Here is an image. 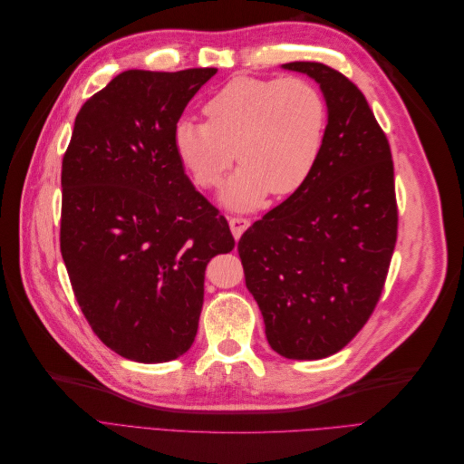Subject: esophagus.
I'll return each instance as SVG.
<instances>
[{
	"instance_id": "34e87169",
	"label": "esophagus",
	"mask_w": 464,
	"mask_h": 464,
	"mask_svg": "<svg viewBox=\"0 0 464 464\" xmlns=\"http://www.w3.org/2000/svg\"><path fill=\"white\" fill-rule=\"evenodd\" d=\"M228 224H230V230H232V234H234V237L237 240V237H240V236L247 230L249 220H247V218H242V217H230V218H228Z\"/></svg>"
}]
</instances>
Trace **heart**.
I'll return each instance as SVG.
<instances>
[{
    "label": "heart",
    "instance_id": "1",
    "mask_svg": "<svg viewBox=\"0 0 464 464\" xmlns=\"http://www.w3.org/2000/svg\"><path fill=\"white\" fill-rule=\"evenodd\" d=\"M207 121L179 118L172 141L181 166L203 189L217 188L242 162L220 201L249 210L269 195L298 191L319 162L329 108L323 92L302 77H236L208 98Z\"/></svg>",
    "mask_w": 464,
    "mask_h": 464
}]
</instances>
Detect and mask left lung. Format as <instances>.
Wrapping results in <instances>:
<instances>
[{"instance_id":"obj_1","label":"left lung","mask_w":464,"mask_h":464,"mask_svg":"<svg viewBox=\"0 0 464 464\" xmlns=\"http://www.w3.org/2000/svg\"><path fill=\"white\" fill-rule=\"evenodd\" d=\"M283 69L312 77L327 101L314 174L237 242L246 286L276 354L321 360L366 325L397 242L391 149L360 89L317 62Z\"/></svg>"}]
</instances>
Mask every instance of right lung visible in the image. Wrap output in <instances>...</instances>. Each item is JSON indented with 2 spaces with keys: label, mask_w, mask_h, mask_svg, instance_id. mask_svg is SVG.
<instances>
[{
  "label": "right lung",
  "mask_w": 464,
  "mask_h": 464,
  "mask_svg": "<svg viewBox=\"0 0 464 464\" xmlns=\"http://www.w3.org/2000/svg\"><path fill=\"white\" fill-rule=\"evenodd\" d=\"M217 73L128 69L81 106L62 164V257L92 331L120 356L160 363L198 334L207 263L234 249L193 188L174 125Z\"/></svg>",
  "instance_id": "add662e5"
}]
</instances>
